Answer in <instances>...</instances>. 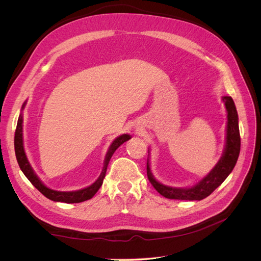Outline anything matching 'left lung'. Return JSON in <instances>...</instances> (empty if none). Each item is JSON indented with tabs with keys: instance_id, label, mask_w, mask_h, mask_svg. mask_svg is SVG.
<instances>
[{
	"instance_id": "left-lung-1",
	"label": "left lung",
	"mask_w": 261,
	"mask_h": 261,
	"mask_svg": "<svg viewBox=\"0 0 261 261\" xmlns=\"http://www.w3.org/2000/svg\"><path fill=\"white\" fill-rule=\"evenodd\" d=\"M222 101L227 113L226 123V136L225 146L222 156L220 158L218 163L208 174L202 177L198 183L191 187L176 188L161 184L152 175L150 170L149 156L147 160V175L150 183L155 188V191L169 199L178 200H201L208 197L217 187L223 183L225 178L230 175V173L234 169L236 162H238L240 150H241V137L239 128V115L236 111V107L231 97H222ZM149 152V150H148Z\"/></svg>"
}]
</instances>
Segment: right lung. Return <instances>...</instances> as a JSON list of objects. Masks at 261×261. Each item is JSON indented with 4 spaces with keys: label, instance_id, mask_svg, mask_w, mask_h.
Here are the masks:
<instances>
[{
    "label": "right lung",
    "instance_id": "right-lung-1",
    "mask_svg": "<svg viewBox=\"0 0 261 261\" xmlns=\"http://www.w3.org/2000/svg\"><path fill=\"white\" fill-rule=\"evenodd\" d=\"M26 103H27V101L23 102V105L21 107V111L23 110V108H25ZM130 138H132V136L128 135V134H123V135L116 137L112 141L111 146L109 147V150L106 154L103 169H102L101 174L97 178V180L94 181V183H92L90 186H87L85 188L78 189V191H73V192H59V191H54V189L46 187L42 183L41 179L38 177L34 169L31 168V165L27 159L25 149H23L22 114L21 113L19 114L16 130H15L14 146H15V154H16V159H17L20 170L22 171L23 174H25V176L30 180V183L33 184L39 192H40L42 195H44L46 198H49L53 201H60V202H66V203H77V202H83L85 200H88V199L92 198L94 194L99 191V188L101 187L102 183H103V178L106 176L110 159L112 158L113 153L115 152V150L122 144H124L125 141L129 140Z\"/></svg>",
    "mask_w": 261,
    "mask_h": 261
}]
</instances>
